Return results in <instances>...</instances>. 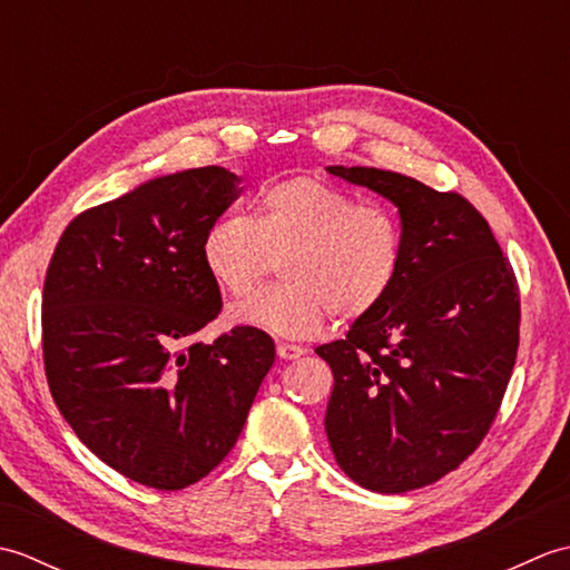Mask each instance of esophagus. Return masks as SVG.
Listing matches in <instances>:
<instances>
[{
    "instance_id": "obj_1",
    "label": "esophagus",
    "mask_w": 570,
    "mask_h": 570,
    "mask_svg": "<svg viewBox=\"0 0 570 570\" xmlns=\"http://www.w3.org/2000/svg\"><path fill=\"white\" fill-rule=\"evenodd\" d=\"M276 355L282 360H298L301 355H306L304 345H294V343H278L276 345Z\"/></svg>"
}]
</instances>
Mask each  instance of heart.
<instances>
[{"label":"heart","mask_w":570,"mask_h":570,"mask_svg":"<svg viewBox=\"0 0 570 570\" xmlns=\"http://www.w3.org/2000/svg\"><path fill=\"white\" fill-rule=\"evenodd\" d=\"M404 235L380 205L316 176H296L264 190L259 210L210 225L203 262L229 296H247L282 262L286 284L229 311L239 325L282 337H313L331 316L357 321L396 284Z\"/></svg>","instance_id":"b5f03b06"}]
</instances>
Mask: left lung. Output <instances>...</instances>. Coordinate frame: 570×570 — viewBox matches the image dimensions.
<instances>
[{
  "label": "left lung",
  "instance_id": "8db88e82",
  "mask_svg": "<svg viewBox=\"0 0 570 570\" xmlns=\"http://www.w3.org/2000/svg\"><path fill=\"white\" fill-rule=\"evenodd\" d=\"M328 174L396 205L404 257L390 296L316 347L335 380L325 433L357 485L426 488L475 451L500 411L522 316L512 264L460 193L367 166Z\"/></svg>",
  "mask_w": 570,
  "mask_h": 570
}]
</instances>
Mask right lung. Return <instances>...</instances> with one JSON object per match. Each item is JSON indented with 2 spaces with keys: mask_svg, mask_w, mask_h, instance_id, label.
I'll return each instance as SVG.
<instances>
[{
  "mask_svg": "<svg viewBox=\"0 0 570 570\" xmlns=\"http://www.w3.org/2000/svg\"><path fill=\"white\" fill-rule=\"evenodd\" d=\"M237 184L223 166L151 178L80 213L46 272L53 402L102 463L154 490L223 463L274 365V341L249 325L183 347L223 308L203 239Z\"/></svg>",
  "mask_w": 570,
  "mask_h": 570,
  "instance_id": "right-lung-1",
  "label": "right lung"
}]
</instances>
